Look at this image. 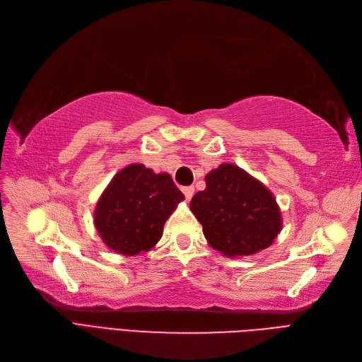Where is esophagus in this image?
Here are the masks:
<instances>
[{"label":"esophagus","mask_w":362,"mask_h":362,"mask_svg":"<svg viewBox=\"0 0 362 362\" xmlns=\"http://www.w3.org/2000/svg\"><path fill=\"white\" fill-rule=\"evenodd\" d=\"M182 192L185 194L186 200H189V198L194 195V186H183V188H182Z\"/></svg>","instance_id":"1"}]
</instances>
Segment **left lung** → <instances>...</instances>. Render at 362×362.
Returning <instances> with one entry per match:
<instances>
[{
    "label": "left lung",
    "instance_id": "1",
    "mask_svg": "<svg viewBox=\"0 0 362 362\" xmlns=\"http://www.w3.org/2000/svg\"><path fill=\"white\" fill-rule=\"evenodd\" d=\"M214 250L227 257L251 255L272 245L281 214L271 191L238 165L223 164L206 176V189L191 200Z\"/></svg>",
    "mask_w": 362,
    "mask_h": 362
}]
</instances>
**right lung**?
<instances>
[{"label": "right lung", "instance_id": "obj_1", "mask_svg": "<svg viewBox=\"0 0 362 362\" xmlns=\"http://www.w3.org/2000/svg\"><path fill=\"white\" fill-rule=\"evenodd\" d=\"M183 198L170 174H155L141 164H132L115 174L99 198L96 230L115 252L136 255L148 251Z\"/></svg>", "mask_w": 362, "mask_h": 362}]
</instances>
